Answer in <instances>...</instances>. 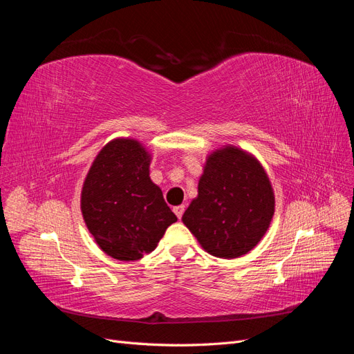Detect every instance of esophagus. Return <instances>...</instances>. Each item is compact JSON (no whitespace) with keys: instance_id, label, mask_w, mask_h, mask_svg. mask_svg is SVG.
<instances>
[{"instance_id":"34e87169","label":"esophagus","mask_w":354,"mask_h":354,"mask_svg":"<svg viewBox=\"0 0 354 354\" xmlns=\"http://www.w3.org/2000/svg\"><path fill=\"white\" fill-rule=\"evenodd\" d=\"M173 211H174V214H176V216H177L178 218H181V217H183L185 207H183V205H177V207H174V208H173Z\"/></svg>"}]
</instances>
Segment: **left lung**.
I'll return each instance as SVG.
<instances>
[{
	"label": "left lung",
	"instance_id": "left-lung-1",
	"mask_svg": "<svg viewBox=\"0 0 354 354\" xmlns=\"http://www.w3.org/2000/svg\"><path fill=\"white\" fill-rule=\"evenodd\" d=\"M274 214V194L263 165L236 146L208 155L198 196L183 223L207 252L238 259L261 241Z\"/></svg>",
	"mask_w": 354,
	"mask_h": 354
}]
</instances>
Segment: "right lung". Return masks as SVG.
Returning <instances> with one entry per match:
<instances>
[{
    "mask_svg": "<svg viewBox=\"0 0 354 354\" xmlns=\"http://www.w3.org/2000/svg\"><path fill=\"white\" fill-rule=\"evenodd\" d=\"M151 153L134 138L106 145L85 177L81 211L103 252L120 261L152 252L168 226L177 221L149 177Z\"/></svg>",
    "mask_w": 354,
    "mask_h": 354,
    "instance_id": "right-lung-1",
    "label": "right lung"
}]
</instances>
